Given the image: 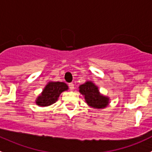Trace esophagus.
<instances>
[{
	"label": "esophagus",
	"mask_w": 152,
	"mask_h": 152,
	"mask_svg": "<svg viewBox=\"0 0 152 152\" xmlns=\"http://www.w3.org/2000/svg\"><path fill=\"white\" fill-rule=\"evenodd\" d=\"M69 87L70 88V90H73L74 89V84L73 83H69Z\"/></svg>",
	"instance_id": "esophagus-1"
}]
</instances>
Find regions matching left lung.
Segmentation results:
<instances>
[{"label":"left lung","mask_w":152,"mask_h":152,"mask_svg":"<svg viewBox=\"0 0 152 152\" xmlns=\"http://www.w3.org/2000/svg\"><path fill=\"white\" fill-rule=\"evenodd\" d=\"M79 92L85 97L86 102L88 106L97 109L106 107L109 104V98L102 95L98 86L92 82L88 81L79 86Z\"/></svg>","instance_id":"obj_1"}]
</instances>
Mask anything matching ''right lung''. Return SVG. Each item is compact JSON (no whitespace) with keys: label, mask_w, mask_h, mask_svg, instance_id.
Wrapping results in <instances>:
<instances>
[{"label":"right lung","mask_w":152,"mask_h":152,"mask_svg":"<svg viewBox=\"0 0 152 152\" xmlns=\"http://www.w3.org/2000/svg\"><path fill=\"white\" fill-rule=\"evenodd\" d=\"M68 90L66 83L61 82H49L42 91V94L37 98L35 103L41 107H46L53 104L57 101L60 95Z\"/></svg>","instance_id":"right-lung-1"}]
</instances>
